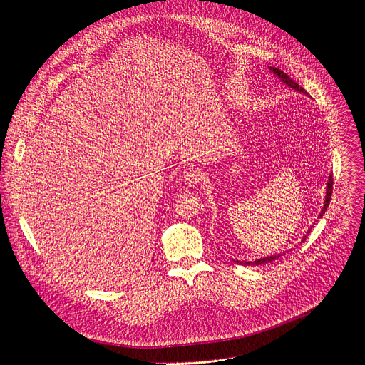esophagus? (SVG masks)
<instances>
[{"label":"esophagus","instance_id":"obj_1","mask_svg":"<svg viewBox=\"0 0 365 365\" xmlns=\"http://www.w3.org/2000/svg\"><path fill=\"white\" fill-rule=\"evenodd\" d=\"M183 179H185V182L189 183V185H196V183H199V182L202 180V173H200L199 170H193V169H192V170L185 172Z\"/></svg>","mask_w":365,"mask_h":365}]
</instances>
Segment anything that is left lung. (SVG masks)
<instances>
[{
  "mask_svg": "<svg viewBox=\"0 0 365 365\" xmlns=\"http://www.w3.org/2000/svg\"><path fill=\"white\" fill-rule=\"evenodd\" d=\"M269 71L272 72V73H274L284 85H287L289 88H292V89H294L296 92H302V93H304V95H307V92L302 88V86H299L292 78H289V75H286L283 71H280V69H277V68H273V66H269ZM332 185H334V182H332V173L329 175V178H328V183H327V195H325V200H324V206H322V211H321V214L318 215V218H322L324 217V214H325V211H327V207L329 206V202H331V196H332ZM310 230H312V227L306 231V234L303 235V238H302V241L307 237V234L310 232ZM280 257V254H274V255H267V257H263V258H257V259H252V262H241V259H234V262L237 263V264H241V266H259V264H266V263H270V262H274L276 258H279Z\"/></svg>",
  "mask_w": 365,
  "mask_h": 365,
  "instance_id": "left-lung-1",
  "label": "left lung"
}]
</instances>
